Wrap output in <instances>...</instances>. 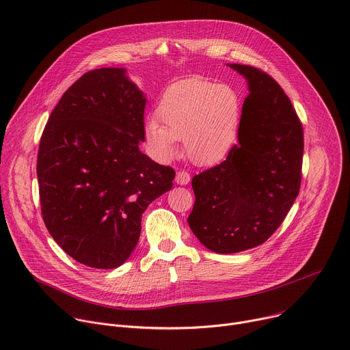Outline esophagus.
I'll use <instances>...</instances> for the list:
<instances>
[{
    "mask_svg": "<svg viewBox=\"0 0 350 350\" xmlns=\"http://www.w3.org/2000/svg\"><path fill=\"white\" fill-rule=\"evenodd\" d=\"M189 181H191V176H189L188 172H184V170L177 172V174H176V183H177V184H180V185H187Z\"/></svg>",
    "mask_w": 350,
    "mask_h": 350,
    "instance_id": "34e87169",
    "label": "esophagus"
}]
</instances>
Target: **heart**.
<instances>
[{
	"label": "heart",
	"instance_id": "heart-1",
	"mask_svg": "<svg viewBox=\"0 0 350 350\" xmlns=\"http://www.w3.org/2000/svg\"><path fill=\"white\" fill-rule=\"evenodd\" d=\"M157 118L145 124L154 154L169 161L184 139L188 158L199 166H212L227 158L237 144L241 101L227 84L189 77L172 84L157 108Z\"/></svg>",
	"mask_w": 350,
	"mask_h": 350
}]
</instances>
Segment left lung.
<instances>
[{
	"label": "left lung",
	"instance_id": "left-lung-1",
	"mask_svg": "<svg viewBox=\"0 0 350 350\" xmlns=\"http://www.w3.org/2000/svg\"><path fill=\"white\" fill-rule=\"evenodd\" d=\"M228 66L247 81L239 144L220 165L193 176L188 224L202 245L237 254L267 241L301 188L304 129L289 98L263 70Z\"/></svg>",
	"mask_w": 350,
	"mask_h": 350
}]
</instances>
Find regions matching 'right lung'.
<instances>
[{
  "label": "right lung",
  "instance_id": "obj_1",
  "mask_svg": "<svg viewBox=\"0 0 350 350\" xmlns=\"http://www.w3.org/2000/svg\"><path fill=\"white\" fill-rule=\"evenodd\" d=\"M145 104L126 69H95L66 90L42 131L37 178L45 227L88 267L123 265L142 213L173 187L176 172L139 151Z\"/></svg>",
  "mask_w": 350,
  "mask_h": 350
}]
</instances>
